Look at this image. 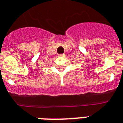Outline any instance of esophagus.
Returning <instances> with one entry per match:
<instances>
[{"instance_id":"1","label":"esophagus","mask_w":123,"mask_h":123,"mask_svg":"<svg viewBox=\"0 0 123 123\" xmlns=\"http://www.w3.org/2000/svg\"><path fill=\"white\" fill-rule=\"evenodd\" d=\"M58 56H65V54H61V55H59Z\"/></svg>"}]
</instances>
